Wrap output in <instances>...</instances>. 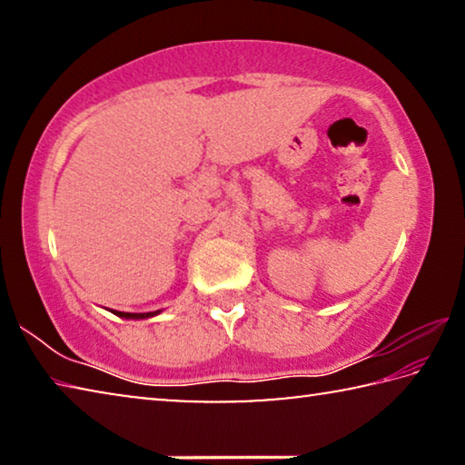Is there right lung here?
<instances>
[{"mask_svg": "<svg viewBox=\"0 0 465 465\" xmlns=\"http://www.w3.org/2000/svg\"><path fill=\"white\" fill-rule=\"evenodd\" d=\"M160 312V310H157ZM157 312H147V313H131V312H116V316H121V318H135V320H139V318H152V316H155Z\"/></svg>", "mask_w": 465, "mask_h": 465, "instance_id": "add662e5", "label": "right lung"}]
</instances>
